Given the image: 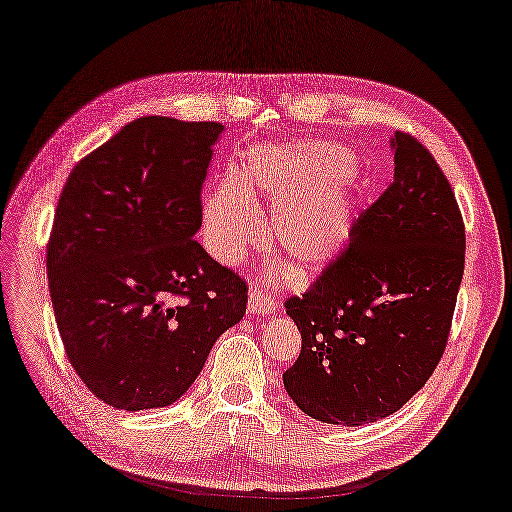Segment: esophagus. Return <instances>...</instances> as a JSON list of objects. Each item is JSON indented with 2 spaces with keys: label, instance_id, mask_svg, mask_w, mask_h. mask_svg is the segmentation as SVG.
Wrapping results in <instances>:
<instances>
[{
  "label": "esophagus",
  "instance_id": "34e87169",
  "mask_svg": "<svg viewBox=\"0 0 512 512\" xmlns=\"http://www.w3.org/2000/svg\"><path fill=\"white\" fill-rule=\"evenodd\" d=\"M249 311L270 316V313L274 311V297L267 293L263 286H251L249 288Z\"/></svg>",
  "mask_w": 512,
  "mask_h": 512
}]
</instances>
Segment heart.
Segmentation results:
<instances>
[{"instance_id":"1","label":"heart","mask_w":512,"mask_h":512,"mask_svg":"<svg viewBox=\"0 0 512 512\" xmlns=\"http://www.w3.org/2000/svg\"><path fill=\"white\" fill-rule=\"evenodd\" d=\"M357 157L325 141L254 148L235 180H219L203 203L212 254L235 263L261 240V210H272V242L297 274L322 270L355 226Z\"/></svg>"}]
</instances>
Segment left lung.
Listing matches in <instances>:
<instances>
[{
	"instance_id": "left-lung-1",
	"label": "left lung",
	"mask_w": 512,
	"mask_h": 512,
	"mask_svg": "<svg viewBox=\"0 0 512 512\" xmlns=\"http://www.w3.org/2000/svg\"><path fill=\"white\" fill-rule=\"evenodd\" d=\"M391 151L393 183L361 212L350 247L286 302L302 352L283 387L334 426L384 419L428 382L465 272V224L435 157L405 132Z\"/></svg>"
}]
</instances>
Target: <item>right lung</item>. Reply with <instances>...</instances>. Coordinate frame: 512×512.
<instances>
[{
	"instance_id": "right-lung-1",
	"label": "right lung",
	"mask_w": 512,
	"mask_h": 512,
	"mask_svg": "<svg viewBox=\"0 0 512 512\" xmlns=\"http://www.w3.org/2000/svg\"><path fill=\"white\" fill-rule=\"evenodd\" d=\"M222 130L144 116L77 162L59 196L54 318L75 373L116 410L176 403L247 311V283L194 240Z\"/></svg>"
}]
</instances>
